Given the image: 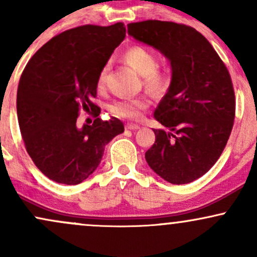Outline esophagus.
<instances>
[{
  "mask_svg": "<svg viewBox=\"0 0 257 257\" xmlns=\"http://www.w3.org/2000/svg\"><path fill=\"white\" fill-rule=\"evenodd\" d=\"M139 128H140V125L133 124V123H128V124L125 125V129H129V131H138Z\"/></svg>",
  "mask_w": 257,
  "mask_h": 257,
  "instance_id": "1",
  "label": "esophagus"
}]
</instances>
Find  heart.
I'll return each instance as SVG.
<instances>
[{
    "instance_id": "1",
    "label": "heart",
    "mask_w": 257,
    "mask_h": 257,
    "mask_svg": "<svg viewBox=\"0 0 257 257\" xmlns=\"http://www.w3.org/2000/svg\"><path fill=\"white\" fill-rule=\"evenodd\" d=\"M123 60L135 72L143 76V83L155 96H162L169 87V76L163 70L157 69L158 60L150 49L143 46H133L123 53ZM108 65H105L98 76V89H104L107 76ZM150 106L149 99H120L110 105L108 110L114 116L126 119H140L144 111Z\"/></svg>"
}]
</instances>
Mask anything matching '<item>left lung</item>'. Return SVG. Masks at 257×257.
<instances>
[{
  "label": "left lung",
  "instance_id": "obj_1",
  "mask_svg": "<svg viewBox=\"0 0 257 257\" xmlns=\"http://www.w3.org/2000/svg\"><path fill=\"white\" fill-rule=\"evenodd\" d=\"M128 34L170 61L172 82L155 110L169 129H153L147 164L174 185L192 182L216 163L231 135L235 98L228 70L209 41L191 26L161 20L128 24Z\"/></svg>",
  "mask_w": 257,
  "mask_h": 257
}]
</instances>
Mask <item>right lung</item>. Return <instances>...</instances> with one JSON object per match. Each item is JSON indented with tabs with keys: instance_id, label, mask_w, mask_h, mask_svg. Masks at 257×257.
Instances as JSON below:
<instances>
[{
	"instance_id": "1",
	"label": "right lung",
	"mask_w": 257,
	"mask_h": 257,
	"mask_svg": "<svg viewBox=\"0 0 257 257\" xmlns=\"http://www.w3.org/2000/svg\"><path fill=\"white\" fill-rule=\"evenodd\" d=\"M125 37L123 23L83 25L53 37L30 59L20 77L17 113L35 166L58 184L84 181L101 162L105 146L124 132L118 118H99L96 81ZM91 108V126L77 125L79 110Z\"/></svg>"
}]
</instances>
